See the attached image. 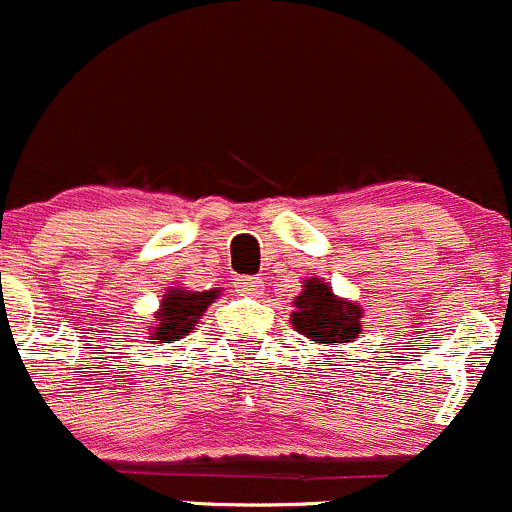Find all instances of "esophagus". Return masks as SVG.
Here are the masks:
<instances>
[{
	"mask_svg": "<svg viewBox=\"0 0 512 512\" xmlns=\"http://www.w3.org/2000/svg\"><path fill=\"white\" fill-rule=\"evenodd\" d=\"M234 288L239 293H244V296H258V293H263L261 278H254V276L234 278Z\"/></svg>",
	"mask_w": 512,
	"mask_h": 512,
	"instance_id": "34e87169",
	"label": "esophagus"
}]
</instances>
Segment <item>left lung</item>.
Returning a JSON list of instances; mask_svg holds the SVG:
<instances>
[{
  "label": "left lung",
  "instance_id": "1",
  "mask_svg": "<svg viewBox=\"0 0 512 512\" xmlns=\"http://www.w3.org/2000/svg\"><path fill=\"white\" fill-rule=\"evenodd\" d=\"M363 308L333 293L331 283L323 278H306L303 291L293 298L291 326L313 343L346 346L361 333Z\"/></svg>",
  "mask_w": 512,
  "mask_h": 512
}]
</instances>
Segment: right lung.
Instances as JSON below:
<instances>
[{"mask_svg": "<svg viewBox=\"0 0 512 512\" xmlns=\"http://www.w3.org/2000/svg\"><path fill=\"white\" fill-rule=\"evenodd\" d=\"M219 296V288H211V291H189L184 286L166 288L159 308L151 313V321L146 326L149 343H171L189 336L199 318L206 313V308Z\"/></svg>", "mask_w": 512, "mask_h": 512, "instance_id": "1", "label": "right lung"}]
</instances>
